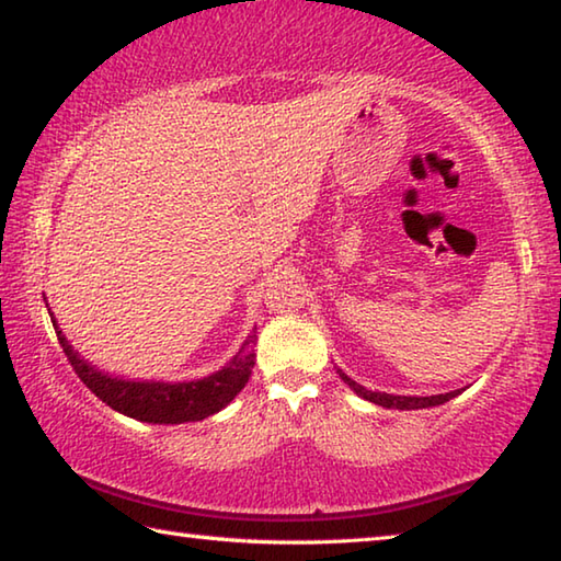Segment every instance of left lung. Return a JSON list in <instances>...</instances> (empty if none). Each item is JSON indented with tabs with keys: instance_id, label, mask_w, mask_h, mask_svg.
<instances>
[{
	"instance_id": "obj_1",
	"label": "left lung",
	"mask_w": 561,
	"mask_h": 561,
	"mask_svg": "<svg viewBox=\"0 0 561 561\" xmlns=\"http://www.w3.org/2000/svg\"><path fill=\"white\" fill-rule=\"evenodd\" d=\"M336 374L341 376V381H344L351 391L356 396L366 398V401H371L376 405H383V408H398V411H415V408H431V405H440L445 401H450V398L460 396L462 388L458 391H450V393H438V396H391V393H378V391H366L364 386H358L354 378H348L341 368H336Z\"/></svg>"
}]
</instances>
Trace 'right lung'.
I'll return each mask as SVG.
<instances>
[{
	"mask_svg": "<svg viewBox=\"0 0 561 561\" xmlns=\"http://www.w3.org/2000/svg\"><path fill=\"white\" fill-rule=\"evenodd\" d=\"M51 324L56 329V336H59V344L66 358H69V364L73 366V371L79 374L81 381L87 383L103 403L111 405L113 411L136 417V421L144 423H190L203 421V417L222 411V408L242 391L244 383L250 381L254 366L252 344L257 334L247 336L242 348L237 351V356L230 364L213 376L201 378V381H126V378L101 374L99 368H93L89 360H83L79 356V351L71 348L54 317Z\"/></svg>",
	"mask_w": 561,
	"mask_h": 561,
	"instance_id": "1",
	"label": "right lung"
}]
</instances>
